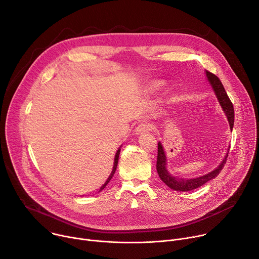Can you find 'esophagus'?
Listing matches in <instances>:
<instances>
[{
	"label": "esophagus",
	"mask_w": 259,
	"mask_h": 259,
	"mask_svg": "<svg viewBox=\"0 0 259 259\" xmlns=\"http://www.w3.org/2000/svg\"><path fill=\"white\" fill-rule=\"evenodd\" d=\"M152 129V125L150 123H146V122H143V123H140L136 128H135V133L136 134H142L144 132H149L151 131Z\"/></svg>",
	"instance_id": "34e87169"
}]
</instances>
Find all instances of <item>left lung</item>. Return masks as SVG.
<instances>
[{
    "mask_svg": "<svg viewBox=\"0 0 259 259\" xmlns=\"http://www.w3.org/2000/svg\"><path fill=\"white\" fill-rule=\"evenodd\" d=\"M206 75L207 78L213 88V90L215 91V94L218 98V101L220 103V105L223 106V109L225 110V113L228 117V120L230 122V127L231 130H233L234 127V121H235V112H234V106L233 103L231 101V99L229 98L225 87L223 85V83L220 82V80L214 75V73L206 70ZM228 155L227 154L225 160L223 161L215 170H213L212 172L203 175L201 177H197V178H193V179H179L176 177H173L168 170L166 169V156L163 150L162 144L159 142L158 143V159H157V171L158 174L160 176V178L163 180V182L166 184L167 187H169L170 189L174 190V191H180V192H189L192 190H195L203 184H205L206 182H208L209 180L215 178L220 171L223 170V168L225 167V164L228 160Z\"/></svg>",
    "mask_w": 259,
    "mask_h": 259,
    "instance_id": "obj_1",
    "label": "left lung"
}]
</instances>
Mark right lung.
Returning <instances> with one entry per match:
<instances>
[{
    "label": "right lung",
    "instance_id": "1",
    "mask_svg": "<svg viewBox=\"0 0 259 259\" xmlns=\"http://www.w3.org/2000/svg\"><path fill=\"white\" fill-rule=\"evenodd\" d=\"M119 155H120V150H118V152H117V154H116V157H115V163H114V168H113V171H112V173H110V175H109V177L107 178V180L105 181V183L103 184V186L100 188V190H99V192L100 191H102L105 187H106V184L109 182V180L113 178V176H114V174H115V172H116V169H117V166H118V161H119Z\"/></svg>",
    "mask_w": 259,
    "mask_h": 259
}]
</instances>
